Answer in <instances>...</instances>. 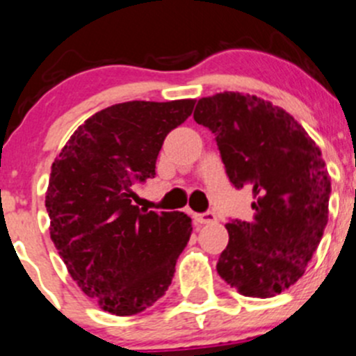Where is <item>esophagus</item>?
<instances>
[{
  "instance_id": "esophagus-1",
  "label": "esophagus",
  "mask_w": 356,
  "mask_h": 356,
  "mask_svg": "<svg viewBox=\"0 0 356 356\" xmlns=\"http://www.w3.org/2000/svg\"><path fill=\"white\" fill-rule=\"evenodd\" d=\"M215 220H216V215H215V211H211V209L196 215V222H200V223H213Z\"/></svg>"
}]
</instances>
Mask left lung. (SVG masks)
<instances>
[{"label":"left lung","instance_id":"left-lung-1","mask_svg":"<svg viewBox=\"0 0 356 356\" xmlns=\"http://www.w3.org/2000/svg\"><path fill=\"white\" fill-rule=\"evenodd\" d=\"M194 121L215 134L232 186L254 194L252 220L225 225L216 271L241 295L275 297L302 278L327 225L323 153L288 112L256 95L203 97Z\"/></svg>","mask_w":356,"mask_h":356}]
</instances>
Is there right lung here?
<instances>
[{
	"mask_svg": "<svg viewBox=\"0 0 356 356\" xmlns=\"http://www.w3.org/2000/svg\"><path fill=\"white\" fill-rule=\"evenodd\" d=\"M194 100L115 104L80 126L51 168V238L71 278L106 312L133 316L165 295L193 225L181 211L133 204L155 177L163 140Z\"/></svg>",
	"mask_w": 356,
	"mask_h": 356,
	"instance_id": "obj_1",
	"label": "right lung"
}]
</instances>
